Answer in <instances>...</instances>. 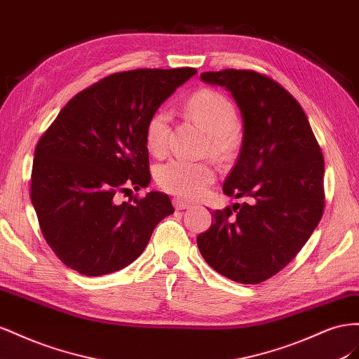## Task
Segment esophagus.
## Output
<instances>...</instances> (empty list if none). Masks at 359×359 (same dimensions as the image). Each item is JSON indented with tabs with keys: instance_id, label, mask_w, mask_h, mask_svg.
I'll return each mask as SVG.
<instances>
[{
	"instance_id": "obj_1",
	"label": "esophagus",
	"mask_w": 359,
	"mask_h": 359,
	"mask_svg": "<svg viewBox=\"0 0 359 359\" xmlns=\"http://www.w3.org/2000/svg\"><path fill=\"white\" fill-rule=\"evenodd\" d=\"M172 204H174V208H176V210H183V209H189V208H191L189 203L183 201V200H180V198H174V200H172Z\"/></svg>"
}]
</instances>
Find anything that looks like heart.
<instances>
[{
	"label": "heart",
	"instance_id": "1",
	"mask_svg": "<svg viewBox=\"0 0 359 359\" xmlns=\"http://www.w3.org/2000/svg\"><path fill=\"white\" fill-rule=\"evenodd\" d=\"M188 117L208 132L209 153L219 161L230 158L241 142L238 112L233 102L212 88L196 91L185 104ZM170 132V114L158 109L146 126V146L151 155L165 153ZM158 185L170 194L185 198H196L206 191L215 179V170L206 162L170 159L156 168Z\"/></svg>",
	"mask_w": 359,
	"mask_h": 359
}]
</instances>
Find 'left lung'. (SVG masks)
<instances>
[{"instance_id":"left-lung-1","label":"left lung","mask_w":359,"mask_h":359,"mask_svg":"<svg viewBox=\"0 0 359 359\" xmlns=\"http://www.w3.org/2000/svg\"><path fill=\"white\" fill-rule=\"evenodd\" d=\"M241 109L243 138L225 196L245 198L212 212L197 245L210 268L242 284H259L285 268L319 224L325 162L304 109L287 90L254 70L204 72Z\"/></svg>"}]
</instances>
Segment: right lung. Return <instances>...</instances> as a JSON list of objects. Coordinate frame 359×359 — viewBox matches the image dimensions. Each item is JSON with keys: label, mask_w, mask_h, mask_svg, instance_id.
<instances>
[{"label": "right lung", "mask_w": 359, "mask_h": 359, "mask_svg": "<svg viewBox=\"0 0 359 359\" xmlns=\"http://www.w3.org/2000/svg\"><path fill=\"white\" fill-rule=\"evenodd\" d=\"M196 74L192 67L112 74L72 97L39 140L29 194L46 243L67 268L87 276L126 268L174 212L163 192L123 203L116 196L150 183L147 121Z\"/></svg>", "instance_id": "right-lung-1"}]
</instances>
